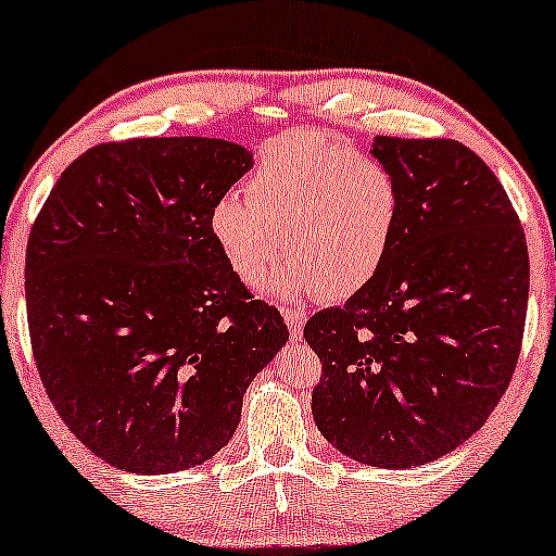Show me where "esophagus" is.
Instances as JSON below:
<instances>
[{
	"label": "esophagus",
	"mask_w": 556,
	"mask_h": 556,
	"mask_svg": "<svg viewBox=\"0 0 556 556\" xmlns=\"http://www.w3.org/2000/svg\"><path fill=\"white\" fill-rule=\"evenodd\" d=\"M285 324H287V329H290V333H292V342H298L300 337H303V326H305V311H292V307H285Z\"/></svg>",
	"instance_id": "obj_1"
}]
</instances>
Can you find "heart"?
Listing matches in <instances>:
<instances>
[{
  "mask_svg": "<svg viewBox=\"0 0 556 556\" xmlns=\"http://www.w3.org/2000/svg\"><path fill=\"white\" fill-rule=\"evenodd\" d=\"M249 189L212 204L210 232L232 274L258 285L282 256L287 230L290 261L271 282L282 298H352L376 277L396 236V176L326 134L287 131L266 142Z\"/></svg>",
  "mask_w": 556,
  "mask_h": 556,
  "instance_id": "1",
  "label": "heart"
}]
</instances>
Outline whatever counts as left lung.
I'll use <instances>...</instances> for the list:
<instances>
[{"label":"left lung","instance_id":"1","mask_svg":"<svg viewBox=\"0 0 556 556\" xmlns=\"http://www.w3.org/2000/svg\"><path fill=\"white\" fill-rule=\"evenodd\" d=\"M370 152L401 186L399 227L376 277L305 324L324 365L311 409L344 456L412 469L469 440L510 386L528 245L469 147L376 137Z\"/></svg>","mask_w":556,"mask_h":556}]
</instances>
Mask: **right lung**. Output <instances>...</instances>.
Listing matches in <instances>:
<instances>
[{
    "label": "right lung",
    "instance_id": "1",
    "mask_svg": "<svg viewBox=\"0 0 556 556\" xmlns=\"http://www.w3.org/2000/svg\"><path fill=\"white\" fill-rule=\"evenodd\" d=\"M251 165L210 137L98 144L33 223L36 367L64 425L116 469L173 473L223 451L245 388L290 339L210 232L212 204Z\"/></svg>",
    "mask_w": 556,
    "mask_h": 556
}]
</instances>
